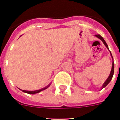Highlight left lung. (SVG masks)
I'll list each match as a JSON object with an SVG mask.
<instances>
[{"label":"left lung","mask_w":120,"mask_h":120,"mask_svg":"<svg viewBox=\"0 0 120 120\" xmlns=\"http://www.w3.org/2000/svg\"><path fill=\"white\" fill-rule=\"evenodd\" d=\"M95 35L96 36V37H97V38H98L99 39H100V40H101V41H103V43H104V44L106 45V47H107V48L109 49V48H108V44H106V41H105V40L103 39V38L102 37H101L100 35L98 34V35ZM110 52H111V51H110ZM111 56H112V54H111ZM114 61H113V62H112V70H111V73H110V75H109V76L108 77V78L107 79V80H106V82L104 83V84L103 85V88H105L106 85H108V84L110 82H111V79H112V77H113V75H114Z\"/></svg>","instance_id":"1"}]
</instances>
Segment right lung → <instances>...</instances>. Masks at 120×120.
Listing matches in <instances>:
<instances>
[{
	"label": "right lung",
	"instance_id": "add662e5",
	"mask_svg": "<svg viewBox=\"0 0 120 120\" xmlns=\"http://www.w3.org/2000/svg\"><path fill=\"white\" fill-rule=\"evenodd\" d=\"M50 86L48 85L45 88H43L41 89V90H36V91H25V90H22V91L24 92V93H27V94H36V93H40V91H43V90H45L46 88H47L49 87Z\"/></svg>",
	"mask_w": 120,
	"mask_h": 120
}]
</instances>
